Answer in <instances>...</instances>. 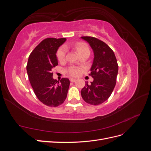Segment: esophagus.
<instances>
[{
	"instance_id": "obj_1",
	"label": "esophagus",
	"mask_w": 151,
	"mask_h": 151,
	"mask_svg": "<svg viewBox=\"0 0 151 151\" xmlns=\"http://www.w3.org/2000/svg\"><path fill=\"white\" fill-rule=\"evenodd\" d=\"M70 81L71 82H75L76 81V79L75 78H73V77H71V78H70Z\"/></svg>"
}]
</instances>
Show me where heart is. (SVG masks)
Returning <instances> with one entry per match:
<instances>
[{"mask_svg":"<svg viewBox=\"0 0 151 151\" xmlns=\"http://www.w3.org/2000/svg\"><path fill=\"white\" fill-rule=\"evenodd\" d=\"M76 47L77 50V52L80 54L83 52H89L88 47L86 46V45L82 43H79L76 45ZM65 53H66V49L65 47H61L60 49L58 50L57 53V58L59 61H63L64 60L65 57ZM68 73L70 74L73 75V76H76L79 74V70L77 69L76 67H70L68 68Z\"/></svg>","mask_w":151,"mask_h":151,"instance_id":"b5f03b06","label":"heart"}]
</instances>
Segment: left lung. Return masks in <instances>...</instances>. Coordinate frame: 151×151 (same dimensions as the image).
<instances>
[{
	"label": "left lung",
	"mask_w": 151,
	"mask_h": 151,
	"mask_svg": "<svg viewBox=\"0 0 151 151\" xmlns=\"http://www.w3.org/2000/svg\"><path fill=\"white\" fill-rule=\"evenodd\" d=\"M81 38L89 43L94 53L90 69L94 80L90 84L86 83L81 96L86 103L98 105L106 101L115 88L118 71L117 60L113 50L102 41L90 36Z\"/></svg>",
	"instance_id": "8db88e82"
}]
</instances>
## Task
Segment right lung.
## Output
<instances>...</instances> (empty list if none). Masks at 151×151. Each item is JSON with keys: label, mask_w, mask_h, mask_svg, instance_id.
Returning a JSON list of instances; mask_svg holds the SVG:
<instances>
[{"label": "right lung", "mask_w": 151, "mask_h": 151, "mask_svg": "<svg viewBox=\"0 0 151 151\" xmlns=\"http://www.w3.org/2000/svg\"><path fill=\"white\" fill-rule=\"evenodd\" d=\"M66 38H47L43 40L28 58L26 69L31 85L40 101L48 106H58L67 98L70 81L53 78L52 70L58 65L57 50Z\"/></svg>", "instance_id": "add662e5"}]
</instances>
